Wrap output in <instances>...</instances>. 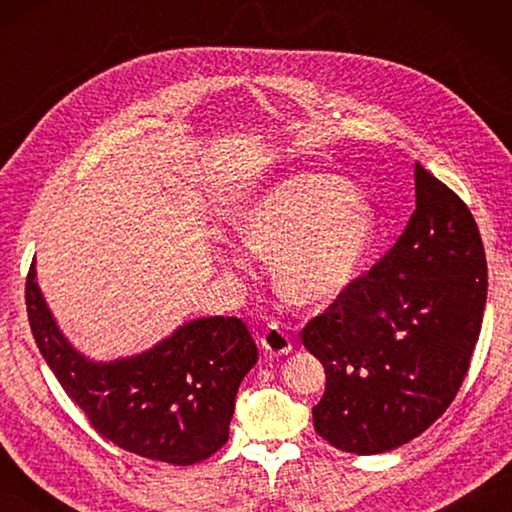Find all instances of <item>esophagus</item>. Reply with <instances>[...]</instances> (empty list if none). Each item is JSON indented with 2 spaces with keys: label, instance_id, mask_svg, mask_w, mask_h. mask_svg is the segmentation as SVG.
<instances>
[{
  "label": "esophagus",
  "instance_id": "1",
  "mask_svg": "<svg viewBox=\"0 0 512 512\" xmlns=\"http://www.w3.org/2000/svg\"><path fill=\"white\" fill-rule=\"evenodd\" d=\"M262 347L268 356H284L292 352V341L281 325L270 323L262 334Z\"/></svg>",
  "mask_w": 512,
  "mask_h": 512
}]
</instances>
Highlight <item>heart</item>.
<instances>
[{
	"instance_id": "b5f03b06",
	"label": "heart",
	"mask_w": 512,
	"mask_h": 512,
	"mask_svg": "<svg viewBox=\"0 0 512 512\" xmlns=\"http://www.w3.org/2000/svg\"><path fill=\"white\" fill-rule=\"evenodd\" d=\"M376 211L343 178L303 173L248 202L235 235L250 255L273 259L277 290L299 306L336 299L361 275L376 239ZM222 268L250 275L241 248H224Z\"/></svg>"
}]
</instances>
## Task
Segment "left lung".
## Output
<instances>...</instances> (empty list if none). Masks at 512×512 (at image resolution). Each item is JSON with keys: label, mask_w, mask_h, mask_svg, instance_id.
I'll use <instances>...</instances> for the list:
<instances>
[{"label": "left lung", "mask_w": 512, "mask_h": 512, "mask_svg": "<svg viewBox=\"0 0 512 512\" xmlns=\"http://www.w3.org/2000/svg\"><path fill=\"white\" fill-rule=\"evenodd\" d=\"M416 211L394 248L303 328L325 367L314 429L376 455L418 438L469 372L486 306V255L466 204L416 162Z\"/></svg>", "instance_id": "8db88e82"}]
</instances>
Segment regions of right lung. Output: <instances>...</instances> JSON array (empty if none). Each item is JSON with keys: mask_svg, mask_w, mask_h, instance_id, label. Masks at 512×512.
<instances>
[{"mask_svg": "<svg viewBox=\"0 0 512 512\" xmlns=\"http://www.w3.org/2000/svg\"><path fill=\"white\" fill-rule=\"evenodd\" d=\"M26 306L39 352L65 394L116 447L187 466L226 444L237 389L257 363V345L242 321L191 319L145 352L94 361L59 328L41 295L35 262Z\"/></svg>", "mask_w": 512, "mask_h": 512, "instance_id": "right-lung-1", "label": "right lung"}]
</instances>
